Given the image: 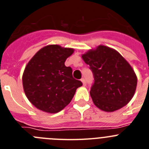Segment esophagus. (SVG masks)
Wrapping results in <instances>:
<instances>
[{
  "label": "esophagus",
  "mask_w": 149,
  "mask_h": 149,
  "mask_svg": "<svg viewBox=\"0 0 149 149\" xmlns=\"http://www.w3.org/2000/svg\"><path fill=\"white\" fill-rule=\"evenodd\" d=\"M81 82L83 83V85H84V86H86V81H85V79L84 78L81 79Z\"/></svg>",
  "instance_id": "1"
}]
</instances>
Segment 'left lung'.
Segmentation results:
<instances>
[{
  "label": "left lung",
  "mask_w": 149,
  "mask_h": 149,
  "mask_svg": "<svg viewBox=\"0 0 149 149\" xmlns=\"http://www.w3.org/2000/svg\"><path fill=\"white\" fill-rule=\"evenodd\" d=\"M82 59L94 75L90 95L98 108L111 113L129 103L136 91L137 77L118 51L101 45L86 51Z\"/></svg>",
  "instance_id": "8db88e82"
}]
</instances>
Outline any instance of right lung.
I'll return each instance as SVG.
<instances>
[{
  "label": "right lung",
  "mask_w": 149,
  "mask_h": 149,
  "mask_svg": "<svg viewBox=\"0 0 149 149\" xmlns=\"http://www.w3.org/2000/svg\"><path fill=\"white\" fill-rule=\"evenodd\" d=\"M74 48L48 45L38 51L25 66L22 75L24 93L30 102L48 113L61 111L70 103L76 89L83 85L72 77L65 62Z\"/></svg>",
  "instance_id": "1"
}]
</instances>
